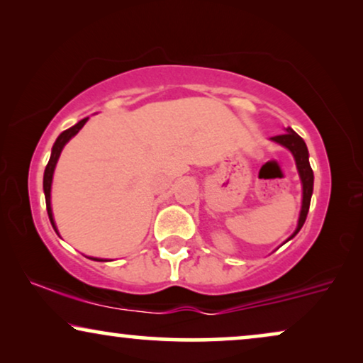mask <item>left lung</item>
I'll return each mask as SVG.
<instances>
[{
  "label": "left lung",
  "instance_id": "1",
  "mask_svg": "<svg viewBox=\"0 0 363 363\" xmlns=\"http://www.w3.org/2000/svg\"><path fill=\"white\" fill-rule=\"evenodd\" d=\"M272 142L279 143V145L286 147L287 150H291L292 155H294L296 160V167L297 172H299L301 182H302V206H301V215H299V221H297V228L296 231L292 233V236L289 240H292L297 233L301 231L302 225L306 223L307 213H309V206H311V196H312V190H314V173H312L311 163H309V152H307L306 142L297 135V133L292 130L291 127L286 128V133L282 135H276L271 137Z\"/></svg>",
  "mask_w": 363,
  "mask_h": 363
}]
</instances>
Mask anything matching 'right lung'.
Returning a JSON list of instances; mask_svg holds the SVG:
<instances>
[{
	"mask_svg": "<svg viewBox=\"0 0 363 363\" xmlns=\"http://www.w3.org/2000/svg\"><path fill=\"white\" fill-rule=\"evenodd\" d=\"M87 118H82L81 122H77L76 125H72L71 128H67V130H64L61 135L56 138V142H54L52 145V150H51V158H49L48 165H46V170H44V178H43V188H44V196H46V208H48V215H49V220H51V225L54 228V231L57 233V228H56V223H54V218H52V210H51V185H52V175H54V168H56V163L59 160V155H61L62 148L66 143L71 140V138L76 135V133L81 130L84 127V123L87 122ZM59 235V233H57ZM94 261H104V259H97V257H91Z\"/></svg>",
	"mask_w": 363,
	"mask_h": 363,
	"instance_id": "add662e5",
	"label": "right lung"
}]
</instances>
